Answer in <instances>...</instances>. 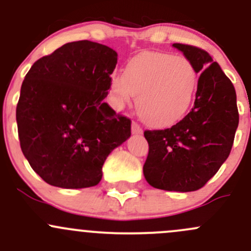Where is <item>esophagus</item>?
Listing matches in <instances>:
<instances>
[{"instance_id": "34e87169", "label": "esophagus", "mask_w": 251, "mask_h": 251, "mask_svg": "<svg viewBox=\"0 0 251 251\" xmlns=\"http://www.w3.org/2000/svg\"><path fill=\"white\" fill-rule=\"evenodd\" d=\"M142 132H143V130H142L141 126L138 125L136 121H133V123H132V133H136V135H141Z\"/></svg>"}]
</instances>
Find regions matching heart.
Wrapping results in <instances>:
<instances>
[{"label":"heart","mask_w":251,"mask_h":251,"mask_svg":"<svg viewBox=\"0 0 251 251\" xmlns=\"http://www.w3.org/2000/svg\"><path fill=\"white\" fill-rule=\"evenodd\" d=\"M198 74L189 58L165 52H142L131 58L123 75L110 80L109 100L123 109L137 97L142 120L155 127H168L181 120L191 108Z\"/></svg>","instance_id":"b5f03b06"}]
</instances>
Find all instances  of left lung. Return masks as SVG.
I'll return each mask as SVG.
<instances>
[{
    "label": "left lung",
    "instance_id": "obj_1",
    "mask_svg": "<svg viewBox=\"0 0 251 251\" xmlns=\"http://www.w3.org/2000/svg\"><path fill=\"white\" fill-rule=\"evenodd\" d=\"M201 73L192 110L165 130H146L149 144L143 174L154 188L193 192L205 186L226 161L239 123L232 81L209 53L174 44Z\"/></svg>",
    "mask_w": 251,
    "mask_h": 251
}]
</instances>
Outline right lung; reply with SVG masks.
<instances>
[{
	"mask_svg": "<svg viewBox=\"0 0 251 251\" xmlns=\"http://www.w3.org/2000/svg\"><path fill=\"white\" fill-rule=\"evenodd\" d=\"M118 53L97 42L63 45L34 63L17 104L20 148L45 182L60 188L100 183L131 120L104 103Z\"/></svg>",
	"mask_w": 251,
	"mask_h": 251,
	"instance_id": "obj_1",
	"label": "right lung"
}]
</instances>
